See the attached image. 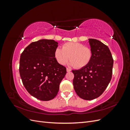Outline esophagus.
<instances>
[{
	"label": "esophagus",
	"mask_w": 130,
	"mask_h": 130,
	"mask_svg": "<svg viewBox=\"0 0 130 130\" xmlns=\"http://www.w3.org/2000/svg\"><path fill=\"white\" fill-rule=\"evenodd\" d=\"M66 70H67V72H71V69H69V68H67Z\"/></svg>",
	"instance_id": "34e87169"
}]
</instances>
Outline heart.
Returning <instances> with one entry per match:
<instances>
[{"instance_id": "1", "label": "heart", "mask_w": 130, "mask_h": 130, "mask_svg": "<svg viewBox=\"0 0 130 130\" xmlns=\"http://www.w3.org/2000/svg\"><path fill=\"white\" fill-rule=\"evenodd\" d=\"M55 58L59 64H65L69 58V64L76 68L87 66L92 58V50L80 43L68 42L62 45V49L57 48L55 51Z\"/></svg>"}]
</instances>
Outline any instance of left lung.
I'll return each mask as SVG.
<instances>
[{
  "label": "left lung",
  "mask_w": 130,
  "mask_h": 130,
  "mask_svg": "<svg viewBox=\"0 0 130 130\" xmlns=\"http://www.w3.org/2000/svg\"><path fill=\"white\" fill-rule=\"evenodd\" d=\"M92 52L89 63L84 68L73 70V86L77 95L91 100L100 96L111 81L113 59L108 47L95 39H88Z\"/></svg>",
  "instance_id": "left-lung-1"
}]
</instances>
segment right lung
I'll list each match as a JSON object with an SVG mask.
<instances>
[{
	"label": "right lung",
	"instance_id": "obj_1",
	"mask_svg": "<svg viewBox=\"0 0 130 130\" xmlns=\"http://www.w3.org/2000/svg\"><path fill=\"white\" fill-rule=\"evenodd\" d=\"M57 46L54 40L42 39L30 43L21 55L19 73L23 85L31 95L42 101L56 96L67 73L55 58Z\"/></svg>",
	"mask_w": 130,
	"mask_h": 130
}]
</instances>
